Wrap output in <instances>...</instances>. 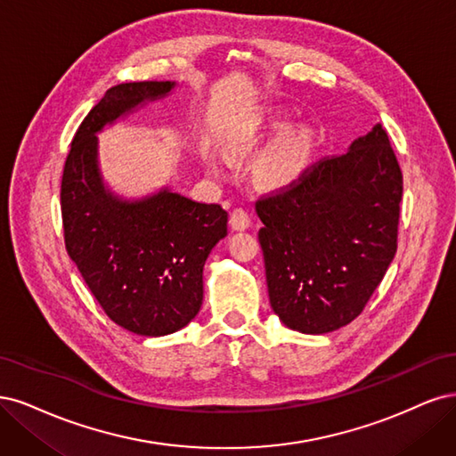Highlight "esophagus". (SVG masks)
<instances>
[{
  "label": "esophagus",
  "instance_id": "1",
  "mask_svg": "<svg viewBox=\"0 0 456 456\" xmlns=\"http://www.w3.org/2000/svg\"><path fill=\"white\" fill-rule=\"evenodd\" d=\"M229 224L234 231H246L249 227V224H252V219H249V214L242 208H234L231 212V217H229Z\"/></svg>",
  "mask_w": 456,
  "mask_h": 456
}]
</instances>
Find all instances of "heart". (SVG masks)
Returning a JSON list of instances; mask_svg holds the SVG:
<instances>
[{
    "mask_svg": "<svg viewBox=\"0 0 456 456\" xmlns=\"http://www.w3.org/2000/svg\"><path fill=\"white\" fill-rule=\"evenodd\" d=\"M286 128L288 125L284 121L273 119L271 123L257 126L256 130H249L240 138L234 140L229 145V151L240 159L254 157L273 136H278ZM311 155L313 138L308 136V132H289V134L278 140L259 160L261 180L271 187H288L296 180H299V175L306 170L308 163H311ZM208 167L214 174L219 172L216 159L212 157L208 159Z\"/></svg>",
    "mask_w": 456,
    "mask_h": 456,
    "instance_id": "b5f03b06",
    "label": "heart"
}]
</instances>
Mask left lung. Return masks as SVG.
<instances>
[{
    "instance_id": "8db88e82",
    "label": "left lung",
    "mask_w": 456,
    "mask_h": 456,
    "mask_svg": "<svg viewBox=\"0 0 456 456\" xmlns=\"http://www.w3.org/2000/svg\"><path fill=\"white\" fill-rule=\"evenodd\" d=\"M403 180L385 128L259 199L269 301L289 330L322 335L360 316L398 248Z\"/></svg>"
}]
</instances>
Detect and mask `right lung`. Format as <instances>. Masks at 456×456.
<instances>
[{
    "mask_svg": "<svg viewBox=\"0 0 456 456\" xmlns=\"http://www.w3.org/2000/svg\"><path fill=\"white\" fill-rule=\"evenodd\" d=\"M174 86L140 81L110 89L73 136L61 187L71 261L115 324L143 337L178 331L199 314L202 269L227 234V212L170 187L136 200L115 195L102 178L96 134Z\"/></svg>",
    "mask_w": 456,
    "mask_h": 456,
    "instance_id": "right-lung-1",
    "label": "right lung"
}]
</instances>
